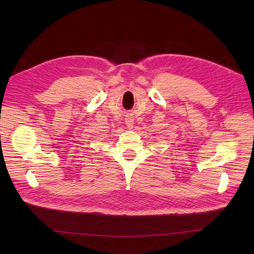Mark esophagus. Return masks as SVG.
<instances>
[{
  "instance_id": "obj_1",
  "label": "esophagus",
  "mask_w": 254,
  "mask_h": 254,
  "mask_svg": "<svg viewBox=\"0 0 254 254\" xmlns=\"http://www.w3.org/2000/svg\"><path fill=\"white\" fill-rule=\"evenodd\" d=\"M125 124H126L128 129H132L133 128V119H132L131 115H126Z\"/></svg>"
}]
</instances>
